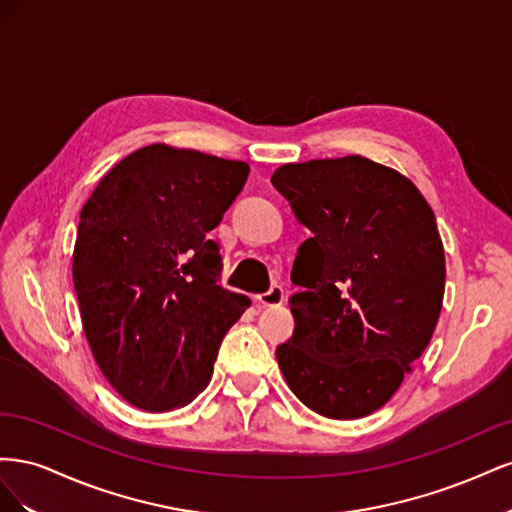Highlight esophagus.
Wrapping results in <instances>:
<instances>
[{
  "label": "esophagus",
  "instance_id": "obj_1",
  "mask_svg": "<svg viewBox=\"0 0 512 512\" xmlns=\"http://www.w3.org/2000/svg\"><path fill=\"white\" fill-rule=\"evenodd\" d=\"M284 299H286V297H284V288H282V286H273V288H269L267 292H262V294H258V297H256L258 305H262V307L282 305Z\"/></svg>",
  "mask_w": 512,
  "mask_h": 512
}]
</instances>
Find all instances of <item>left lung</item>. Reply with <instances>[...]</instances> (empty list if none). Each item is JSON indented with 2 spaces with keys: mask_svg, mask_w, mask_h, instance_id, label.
<instances>
[{
  "mask_svg": "<svg viewBox=\"0 0 512 512\" xmlns=\"http://www.w3.org/2000/svg\"><path fill=\"white\" fill-rule=\"evenodd\" d=\"M271 183L312 230L292 265L294 333L277 346L303 404L335 421L382 408L429 346L444 247L425 196L363 156L284 164Z\"/></svg>",
  "mask_w": 512,
  "mask_h": 512,
  "instance_id": "left-lung-1",
  "label": "left lung"
}]
</instances>
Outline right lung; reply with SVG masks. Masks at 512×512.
Masks as SVG:
<instances>
[{"label": "right lung", "mask_w": 512, "mask_h": 512, "mask_svg": "<svg viewBox=\"0 0 512 512\" xmlns=\"http://www.w3.org/2000/svg\"><path fill=\"white\" fill-rule=\"evenodd\" d=\"M247 175L245 162L156 143L108 170L81 211L72 275L83 331L136 408L190 404L252 303L218 286L222 256L209 239Z\"/></svg>", "instance_id": "obj_1"}]
</instances>
